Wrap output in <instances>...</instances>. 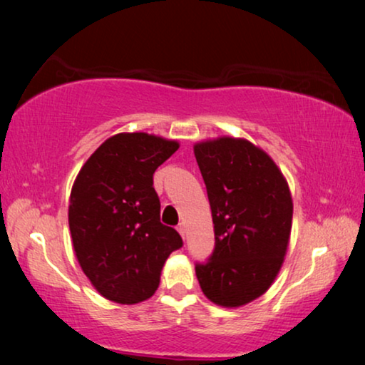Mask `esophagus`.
<instances>
[{"instance_id":"34e87169","label":"esophagus","mask_w":365,"mask_h":365,"mask_svg":"<svg viewBox=\"0 0 365 365\" xmlns=\"http://www.w3.org/2000/svg\"><path fill=\"white\" fill-rule=\"evenodd\" d=\"M178 232L181 234L182 239H184V236H186V227H184V224H179V226H178Z\"/></svg>"}]
</instances>
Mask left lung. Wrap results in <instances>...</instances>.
<instances>
[{
  "instance_id": "left-lung-1",
  "label": "left lung",
  "mask_w": 365,
  "mask_h": 365,
  "mask_svg": "<svg viewBox=\"0 0 365 365\" xmlns=\"http://www.w3.org/2000/svg\"><path fill=\"white\" fill-rule=\"evenodd\" d=\"M211 204L216 246L196 264L204 296L222 307L261 297L281 271L292 227V197L271 156L247 139L194 144Z\"/></svg>"
}]
</instances>
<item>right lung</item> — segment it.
<instances>
[{"label":"right lung","instance_id":"add662e5","mask_svg":"<svg viewBox=\"0 0 365 365\" xmlns=\"http://www.w3.org/2000/svg\"><path fill=\"white\" fill-rule=\"evenodd\" d=\"M179 143L119 133L84 163L69 197V231L79 266L103 297L138 304L156 292L169 254L182 246L161 222L153 174Z\"/></svg>","mask_w":365,"mask_h":365}]
</instances>
